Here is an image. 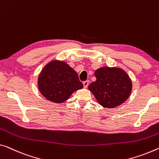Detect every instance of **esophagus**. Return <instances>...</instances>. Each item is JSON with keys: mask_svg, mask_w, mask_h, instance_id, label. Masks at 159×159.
<instances>
[{"mask_svg": "<svg viewBox=\"0 0 159 159\" xmlns=\"http://www.w3.org/2000/svg\"><path fill=\"white\" fill-rule=\"evenodd\" d=\"M83 85H84V88H87L88 87V85H89V81H88V80H86V81L83 82Z\"/></svg>", "mask_w": 159, "mask_h": 159, "instance_id": "1", "label": "esophagus"}]
</instances>
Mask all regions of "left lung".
<instances>
[{
	"mask_svg": "<svg viewBox=\"0 0 159 159\" xmlns=\"http://www.w3.org/2000/svg\"><path fill=\"white\" fill-rule=\"evenodd\" d=\"M96 81L88 87L100 105L114 108L123 104L130 96L132 82L124 70L102 67L94 72Z\"/></svg>",
	"mask_w": 159,
	"mask_h": 159,
	"instance_id": "obj_1",
	"label": "left lung"
}]
</instances>
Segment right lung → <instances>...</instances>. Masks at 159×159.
Listing matches in <instances>:
<instances>
[{
  "label": "right lung",
  "mask_w": 159,
  "mask_h": 159,
  "mask_svg": "<svg viewBox=\"0 0 159 159\" xmlns=\"http://www.w3.org/2000/svg\"><path fill=\"white\" fill-rule=\"evenodd\" d=\"M39 91L45 99L62 103L75 91L82 89L77 73L64 61L54 60L43 67L38 80Z\"/></svg>",
  "instance_id": "right-lung-1"
}]
</instances>
